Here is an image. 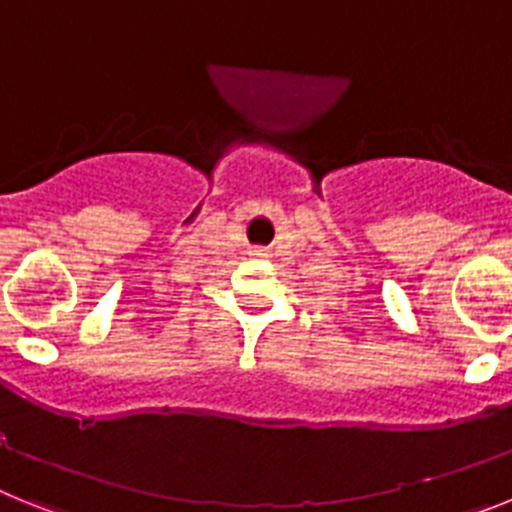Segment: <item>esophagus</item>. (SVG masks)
<instances>
[{
  "instance_id": "esophagus-1",
  "label": "esophagus",
  "mask_w": 512,
  "mask_h": 512,
  "mask_svg": "<svg viewBox=\"0 0 512 512\" xmlns=\"http://www.w3.org/2000/svg\"><path fill=\"white\" fill-rule=\"evenodd\" d=\"M257 255H262V252H257Z\"/></svg>"
}]
</instances>
